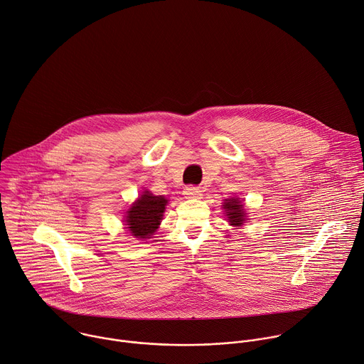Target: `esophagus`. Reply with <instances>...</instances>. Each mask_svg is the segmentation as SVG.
Instances as JSON below:
<instances>
[{
  "instance_id": "esophagus-1",
  "label": "esophagus",
  "mask_w": 364,
  "mask_h": 364,
  "mask_svg": "<svg viewBox=\"0 0 364 364\" xmlns=\"http://www.w3.org/2000/svg\"><path fill=\"white\" fill-rule=\"evenodd\" d=\"M183 194L186 198H198V197H201V190L196 186H187L184 188Z\"/></svg>"
}]
</instances>
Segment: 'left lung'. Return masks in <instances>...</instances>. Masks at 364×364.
<instances>
[{
    "label": "left lung",
    "instance_id": "8db88e82",
    "mask_svg": "<svg viewBox=\"0 0 364 364\" xmlns=\"http://www.w3.org/2000/svg\"><path fill=\"white\" fill-rule=\"evenodd\" d=\"M224 208L227 211V215H228V220H230L231 225L240 227L241 224H243L246 214L243 211V204H241L238 200H235V198L225 200Z\"/></svg>",
    "mask_w": 364,
    "mask_h": 364
}]
</instances>
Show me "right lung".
<instances>
[{"label":"right lung","mask_w":364,"mask_h":364,"mask_svg":"<svg viewBox=\"0 0 364 364\" xmlns=\"http://www.w3.org/2000/svg\"><path fill=\"white\" fill-rule=\"evenodd\" d=\"M167 200L163 196H153L146 191L130 208L127 228L137 238H149L159 228Z\"/></svg>","instance_id":"right-lung-1"}]
</instances>
